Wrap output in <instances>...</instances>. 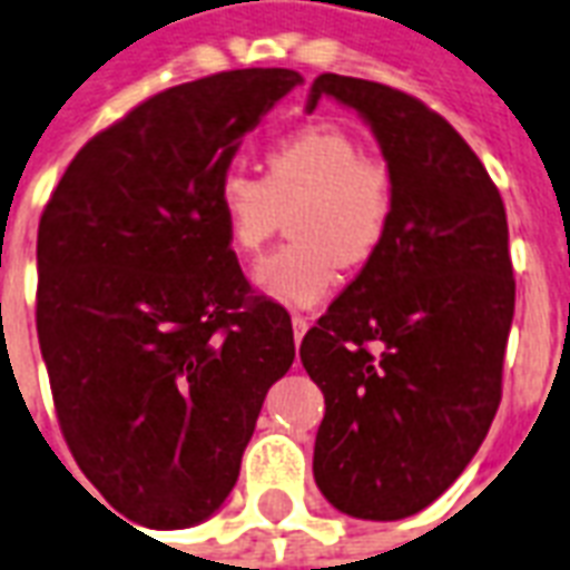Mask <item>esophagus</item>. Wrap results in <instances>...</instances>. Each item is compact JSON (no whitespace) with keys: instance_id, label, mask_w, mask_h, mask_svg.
Segmentation results:
<instances>
[{"instance_id":"34e87169","label":"esophagus","mask_w":570,"mask_h":570,"mask_svg":"<svg viewBox=\"0 0 570 570\" xmlns=\"http://www.w3.org/2000/svg\"><path fill=\"white\" fill-rule=\"evenodd\" d=\"M307 328H311V320H307V316H302V314H295V316H293V334H295V343L302 341L304 334H307Z\"/></svg>"}]
</instances>
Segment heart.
<instances>
[{
	"mask_svg": "<svg viewBox=\"0 0 570 570\" xmlns=\"http://www.w3.org/2000/svg\"><path fill=\"white\" fill-rule=\"evenodd\" d=\"M215 208L242 259L259 254L289 212L293 242L256 266L254 284L272 302L304 311L334 293L341 263L364 266L380 254L394 215V176L350 130L311 121L268 146L263 179L224 169Z\"/></svg>",
	"mask_w": 570,
	"mask_h": 570,
	"instance_id": "heart-1",
	"label": "heart"
}]
</instances>
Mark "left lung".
<instances>
[{"label": "left lung", "mask_w": 570, "mask_h": 570, "mask_svg": "<svg viewBox=\"0 0 570 570\" xmlns=\"http://www.w3.org/2000/svg\"><path fill=\"white\" fill-rule=\"evenodd\" d=\"M353 107L394 176L385 245L304 334L302 364L323 389L316 488L358 520L419 514L458 481L502 401L514 320L505 206L469 142L419 98L320 73Z\"/></svg>", "instance_id": "left-lung-1"}]
</instances>
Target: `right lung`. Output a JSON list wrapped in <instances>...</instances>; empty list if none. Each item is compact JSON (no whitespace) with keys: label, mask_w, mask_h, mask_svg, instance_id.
Returning <instances> with one entry per match:
<instances>
[{"label":"right lung","mask_w":570,"mask_h":570,"mask_svg":"<svg viewBox=\"0 0 570 570\" xmlns=\"http://www.w3.org/2000/svg\"><path fill=\"white\" fill-rule=\"evenodd\" d=\"M298 82L242 68L151 95L77 151L43 206L35 323L59 428L140 527H194L224 505L295 358L289 314L229 250L215 185Z\"/></svg>","instance_id":"right-lung-1"}]
</instances>
